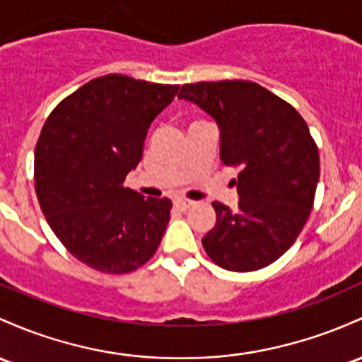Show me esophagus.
Masks as SVG:
<instances>
[{"label":"esophagus","instance_id":"34e87169","mask_svg":"<svg viewBox=\"0 0 362 362\" xmlns=\"http://www.w3.org/2000/svg\"><path fill=\"white\" fill-rule=\"evenodd\" d=\"M173 204H175V208L180 209V211H187V209L192 208L196 202L190 201V199H185V197H178V199H175Z\"/></svg>","mask_w":362,"mask_h":362}]
</instances>
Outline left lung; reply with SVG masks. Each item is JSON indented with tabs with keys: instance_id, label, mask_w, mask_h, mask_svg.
<instances>
[{
	"instance_id": "8db88e82",
	"label": "left lung",
	"mask_w": 362,
	"mask_h": 362,
	"mask_svg": "<svg viewBox=\"0 0 362 362\" xmlns=\"http://www.w3.org/2000/svg\"><path fill=\"white\" fill-rule=\"evenodd\" d=\"M178 98L216 120L221 161L239 168L237 211L213 202L216 223L202 239L214 264L256 272L276 261L303 232L320 180V153L299 111L251 81L196 82Z\"/></svg>"
}]
</instances>
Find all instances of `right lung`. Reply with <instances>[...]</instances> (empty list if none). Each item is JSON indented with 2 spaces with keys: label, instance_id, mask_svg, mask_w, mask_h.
Returning a JSON list of instances; mask_svg holds the SVG:
<instances>
[{
  "label": "right lung",
  "instance_id": "1",
  "mask_svg": "<svg viewBox=\"0 0 362 362\" xmlns=\"http://www.w3.org/2000/svg\"><path fill=\"white\" fill-rule=\"evenodd\" d=\"M178 86L103 75L49 113L35 144L34 187L71 256L108 275L136 272L156 252L172 201L123 187L144 153L151 122Z\"/></svg>",
  "mask_w": 362,
  "mask_h": 362
}]
</instances>
